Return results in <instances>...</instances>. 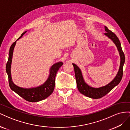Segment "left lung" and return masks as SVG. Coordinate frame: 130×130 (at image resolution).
I'll return each instance as SVG.
<instances>
[{"label": "left lung", "mask_w": 130, "mask_h": 130, "mask_svg": "<svg viewBox=\"0 0 130 130\" xmlns=\"http://www.w3.org/2000/svg\"><path fill=\"white\" fill-rule=\"evenodd\" d=\"M105 29L106 31V32L105 33V35L113 41L114 43L117 46L120 54V67L118 73L116 77L109 84L106 86L98 88H93L90 87L85 83L83 76H82L81 70L75 64L73 63L74 68L75 75L76 85L78 91L85 96L92 98V99H100V98L104 96L106 94H108L113 88H115L116 86L120 83L123 75V66L125 63V58L124 53L121 48V43L118 38L117 37L115 33H113L111 30H109L106 26H105Z\"/></svg>", "instance_id": "obj_1"}]
</instances>
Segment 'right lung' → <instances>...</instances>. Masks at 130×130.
<instances>
[{
    "mask_svg": "<svg viewBox=\"0 0 130 130\" xmlns=\"http://www.w3.org/2000/svg\"><path fill=\"white\" fill-rule=\"evenodd\" d=\"M26 31L23 32L21 36L18 38L17 41L21 38L23 35L25 34ZM13 43L11 45L9 54V59L6 65V71L8 75L9 83L11 89L13 90L17 94L24 99L25 100L29 102H38L44 100L48 98L52 94L54 91L55 85V76L58 69L62 66L63 63L62 62H57L52 66L50 70V75L47 80L44 84L36 88H23L19 87L18 86L14 85L12 81L11 75V64L12 58L13 49L16 44V41Z\"/></svg>",
    "mask_w": 130,
    "mask_h": 130,
    "instance_id": "1",
    "label": "right lung"
}]
</instances>
